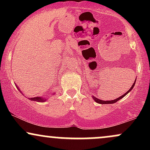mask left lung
Segmentation results:
<instances>
[{"label":"left lung","mask_w":150,"mask_h":150,"mask_svg":"<svg viewBox=\"0 0 150 150\" xmlns=\"http://www.w3.org/2000/svg\"><path fill=\"white\" fill-rule=\"evenodd\" d=\"M135 82H134L133 83V85H132V87H130V89H129V90L128 91V92H127L126 93H125L124 94H123V95L122 96H120V97H118V99H114V100H112V101H102V100H100V99H97V98H96V97H93V99H94V101H96V102L97 103H99V104H113V103H116L117 101H118V100H120V99H122V98L123 97H124L125 95H126L127 94H128V93L129 92H130V91L132 90V88H133L134 87V85H135Z\"/></svg>","instance_id":"1"}]
</instances>
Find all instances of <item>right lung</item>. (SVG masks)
Returning <instances> with one entry per match:
<instances>
[{
	"label": "right lung",
	"mask_w": 150,
	"mask_h": 150,
	"mask_svg": "<svg viewBox=\"0 0 150 150\" xmlns=\"http://www.w3.org/2000/svg\"><path fill=\"white\" fill-rule=\"evenodd\" d=\"M18 89H19V88L18 87ZM30 100L32 101H38V102H42V101H45L46 99H43L42 97H34V98H30Z\"/></svg>",
	"instance_id": "1"
}]
</instances>
